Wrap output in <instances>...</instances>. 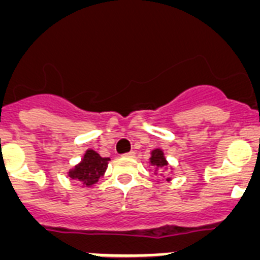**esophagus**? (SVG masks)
Masks as SVG:
<instances>
[{"label":"esophagus","mask_w":260,"mask_h":260,"mask_svg":"<svg viewBox=\"0 0 260 260\" xmlns=\"http://www.w3.org/2000/svg\"><path fill=\"white\" fill-rule=\"evenodd\" d=\"M123 156H125V157H134L135 152H134V151H130V152H126Z\"/></svg>","instance_id":"esophagus-1"}]
</instances>
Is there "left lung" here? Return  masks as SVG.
<instances>
[{
	"label": "left lung",
	"mask_w": 260,
	"mask_h": 260,
	"mask_svg": "<svg viewBox=\"0 0 260 260\" xmlns=\"http://www.w3.org/2000/svg\"><path fill=\"white\" fill-rule=\"evenodd\" d=\"M151 164L156 168H165L168 165L167 160L164 157V152L161 150H153L151 152Z\"/></svg>",
	"instance_id": "obj_1"
}]
</instances>
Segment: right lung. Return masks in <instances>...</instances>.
Returning <instances> with one entry per match:
<instances>
[{"instance_id": "obj_1", "label": "right lung", "mask_w": 260, "mask_h": 260, "mask_svg": "<svg viewBox=\"0 0 260 260\" xmlns=\"http://www.w3.org/2000/svg\"><path fill=\"white\" fill-rule=\"evenodd\" d=\"M108 161H109L108 157H102L93 150H88L84 153L83 160L74 169L69 172V177L73 180L80 181L86 186H92L104 174Z\"/></svg>"}]
</instances>
